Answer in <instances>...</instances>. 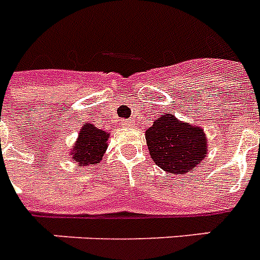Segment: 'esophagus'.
Masks as SVG:
<instances>
[{
	"mask_svg": "<svg viewBox=\"0 0 260 260\" xmlns=\"http://www.w3.org/2000/svg\"><path fill=\"white\" fill-rule=\"evenodd\" d=\"M121 125L125 126V128H131V126H134V120H131V119H125L121 121Z\"/></svg>",
	"mask_w": 260,
	"mask_h": 260,
	"instance_id": "obj_1",
	"label": "esophagus"
}]
</instances>
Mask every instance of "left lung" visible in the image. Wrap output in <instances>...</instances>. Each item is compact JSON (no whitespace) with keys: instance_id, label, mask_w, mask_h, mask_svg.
Instances as JSON below:
<instances>
[{"instance_id":"obj_1","label":"left lung","mask_w":260,"mask_h":260,"mask_svg":"<svg viewBox=\"0 0 260 260\" xmlns=\"http://www.w3.org/2000/svg\"><path fill=\"white\" fill-rule=\"evenodd\" d=\"M152 160L160 168L183 175L207 156V141L202 128L180 123L174 115H163L145 132Z\"/></svg>"}]
</instances>
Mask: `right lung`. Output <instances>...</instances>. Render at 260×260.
I'll use <instances>...</instances> for the list:
<instances>
[{
  "instance_id": "1",
  "label": "right lung",
  "mask_w": 260,
  "mask_h": 260,
  "mask_svg": "<svg viewBox=\"0 0 260 260\" xmlns=\"http://www.w3.org/2000/svg\"><path fill=\"white\" fill-rule=\"evenodd\" d=\"M108 132L99 129L92 124L82 125L77 144L72 148V159L82 167L99 163L108 147Z\"/></svg>"
}]
</instances>
